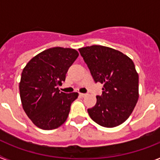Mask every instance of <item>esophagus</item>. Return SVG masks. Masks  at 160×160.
I'll return each instance as SVG.
<instances>
[{
	"label": "esophagus",
	"instance_id": "esophagus-1",
	"mask_svg": "<svg viewBox=\"0 0 160 160\" xmlns=\"http://www.w3.org/2000/svg\"><path fill=\"white\" fill-rule=\"evenodd\" d=\"M79 95L81 96V97H85V96L87 95V94H83V93H80V94H79Z\"/></svg>",
	"mask_w": 160,
	"mask_h": 160
}]
</instances>
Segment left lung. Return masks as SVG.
Here are the masks:
<instances>
[{
	"mask_svg": "<svg viewBox=\"0 0 160 160\" xmlns=\"http://www.w3.org/2000/svg\"><path fill=\"white\" fill-rule=\"evenodd\" d=\"M94 81L102 83V94L87 110L104 128H114L129 118L138 99V75L133 61L112 48L91 46L78 49Z\"/></svg>",
	"mask_w": 160,
	"mask_h": 160,
	"instance_id": "obj_1",
	"label": "left lung"
}]
</instances>
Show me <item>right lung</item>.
Listing matches in <instances>:
<instances>
[{"mask_svg":"<svg viewBox=\"0 0 160 160\" xmlns=\"http://www.w3.org/2000/svg\"><path fill=\"white\" fill-rule=\"evenodd\" d=\"M78 57L75 49L50 48L32 58L23 69L19 84L22 107L38 128L56 129L67 119L78 94L60 92L58 87L65 82Z\"/></svg>","mask_w":160,"mask_h":160,"instance_id":"right-lung-1","label":"right lung"}]
</instances>
